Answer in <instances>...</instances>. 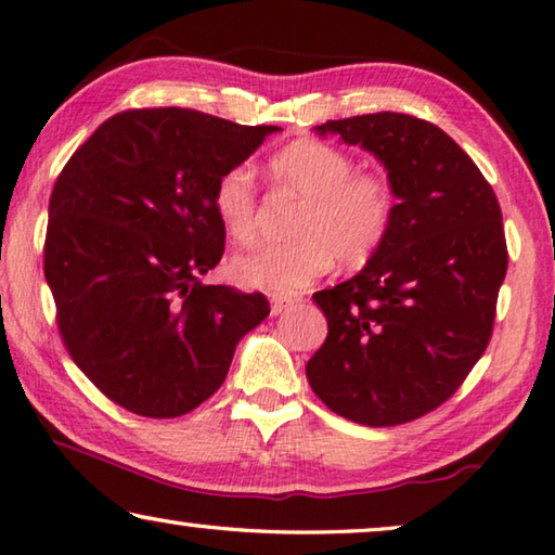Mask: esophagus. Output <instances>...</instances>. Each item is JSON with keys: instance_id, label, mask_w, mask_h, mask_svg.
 Listing matches in <instances>:
<instances>
[{"instance_id": "obj_1", "label": "esophagus", "mask_w": 555, "mask_h": 555, "mask_svg": "<svg viewBox=\"0 0 555 555\" xmlns=\"http://www.w3.org/2000/svg\"><path fill=\"white\" fill-rule=\"evenodd\" d=\"M289 307H295V299H292V297L275 295L273 299H270V311H273L275 317H278V313H282V311H287Z\"/></svg>"}]
</instances>
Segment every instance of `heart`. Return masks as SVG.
Returning <instances> with one entry per match:
<instances>
[{
    "mask_svg": "<svg viewBox=\"0 0 555 555\" xmlns=\"http://www.w3.org/2000/svg\"><path fill=\"white\" fill-rule=\"evenodd\" d=\"M268 173L278 191L301 201L289 227L295 242L236 256L229 263L236 285L295 295L326 275L333 258L345 268L367 263L391 232V181L382 171L358 169L340 147L319 140L292 142L270 159ZM212 207L236 244L254 242L258 188L246 166H232L219 176Z\"/></svg>",
    "mask_w": 555,
    "mask_h": 555,
    "instance_id": "b5f03b06",
    "label": "heart"
}]
</instances>
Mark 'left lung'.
<instances>
[{"label":"left lung","mask_w":555,"mask_h":555,"mask_svg":"<svg viewBox=\"0 0 555 555\" xmlns=\"http://www.w3.org/2000/svg\"><path fill=\"white\" fill-rule=\"evenodd\" d=\"M317 130L372 152L399 203L362 273L313 295L328 336L307 379L352 423L417 421L452 399L493 336L507 273L500 203L472 156L435 122L382 111Z\"/></svg>","instance_id":"left-lung-1"}]
</instances>
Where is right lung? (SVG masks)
Wrapping results in <instances>:
<instances>
[{
    "mask_svg": "<svg viewBox=\"0 0 555 555\" xmlns=\"http://www.w3.org/2000/svg\"><path fill=\"white\" fill-rule=\"evenodd\" d=\"M275 130L191 108H130L101 122L52 185L43 270L60 338L125 411L191 413L270 313L260 292L201 275L224 254L217 179Z\"/></svg>",
    "mask_w": 555,
    "mask_h": 555,
    "instance_id": "obj_1",
    "label": "right lung"
}]
</instances>
